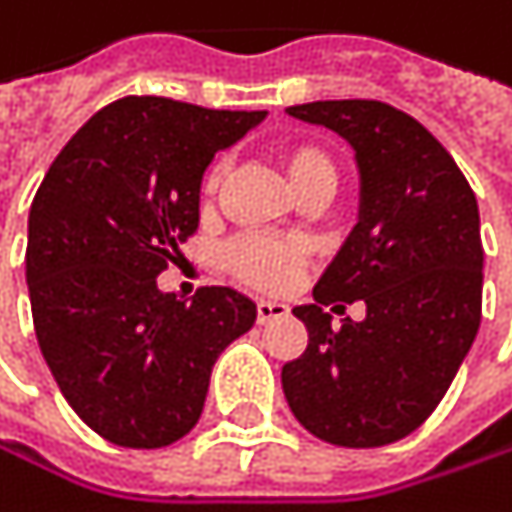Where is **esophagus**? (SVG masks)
<instances>
[{"mask_svg": "<svg viewBox=\"0 0 512 512\" xmlns=\"http://www.w3.org/2000/svg\"><path fill=\"white\" fill-rule=\"evenodd\" d=\"M285 315H288L285 303H276V300H261L258 303V324H270V321H279Z\"/></svg>", "mask_w": 512, "mask_h": 512, "instance_id": "esophagus-1", "label": "esophagus"}]
</instances>
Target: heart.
<instances>
[{"instance_id": "1", "label": "heart", "mask_w": 512, "mask_h": 512, "mask_svg": "<svg viewBox=\"0 0 512 512\" xmlns=\"http://www.w3.org/2000/svg\"><path fill=\"white\" fill-rule=\"evenodd\" d=\"M279 164H282L294 194H303L318 185L336 188V164L315 143L282 146ZM218 185H221V167H212L203 179V197H215ZM224 267L233 279H239L248 288L285 291L303 267V248L294 242L270 239V236H242L227 245Z\"/></svg>"}]
</instances>
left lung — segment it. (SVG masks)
Masks as SVG:
<instances>
[{
	"mask_svg": "<svg viewBox=\"0 0 512 512\" xmlns=\"http://www.w3.org/2000/svg\"><path fill=\"white\" fill-rule=\"evenodd\" d=\"M291 116L354 146L360 218L294 315L306 351L285 363L294 417L339 447H384L426 423L480 330L483 242L477 197L450 152L408 113L366 98L312 101ZM367 303L332 327L324 305Z\"/></svg>",
	"mask_w": 512,
	"mask_h": 512,
	"instance_id": "8db88e82",
	"label": "left lung"
}]
</instances>
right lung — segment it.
I'll return each mask as SVG.
<instances>
[{
  "label": "right lung",
  "mask_w": 512,
  "mask_h": 512,
  "mask_svg": "<svg viewBox=\"0 0 512 512\" xmlns=\"http://www.w3.org/2000/svg\"><path fill=\"white\" fill-rule=\"evenodd\" d=\"M264 116L119 98L65 143L32 200L35 336L65 402L110 444L158 450L188 435L218 354L258 318L233 288H200L185 303L155 279L197 230L215 152Z\"/></svg>",
  "instance_id": "obj_1"
}]
</instances>
